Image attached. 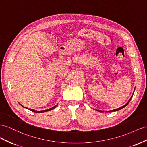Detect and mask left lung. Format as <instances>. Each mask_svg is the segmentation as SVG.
<instances>
[{
  "mask_svg": "<svg viewBox=\"0 0 147 147\" xmlns=\"http://www.w3.org/2000/svg\"><path fill=\"white\" fill-rule=\"evenodd\" d=\"M132 96H133V95H132ZM132 96L131 97V98L129 99V100L128 101V102L125 104V105H124V106H123V107H120V108H118V109H115V110H110V111H107V112H113V111H118V110H121V109H122V108H123L124 107H126L127 105L129 104V102L131 101V98H132ZM97 111H100V112H103V111H100V110H97Z\"/></svg>",
  "mask_w": 147,
  "mask_h": 147,
  "instance_id": "1",
  "label": "left lung"
}]
</instances>
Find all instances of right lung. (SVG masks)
Returning <instances> with one entry per match:
<instances>
[{"instance_id": "obj_1", "label": "right lung", "mask_w": 147, "mask_h": 147, "mask_svg": "<svg viewBox=\"0 0 147 147\" xmlns=\"http://www.w3.org/2000/svg\"><path fill=\"white\" fill-rule=\"evenodd\" d=\"M22 106L23 107V105H22ZM57 105H55V106H54V107H52V108H50L48 109V110H42V111H36V110H33V109H31V108H29V110H30V111H32V112H36V113H44V112H46V111H50V110H53V109L55 108V107H57ZM24 108H25V107H24Z\"/></svg>"}]
</instances>
